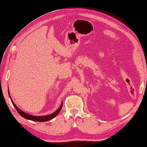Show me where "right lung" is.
Masks as SVG:
<instances>
[{
	"label": "right lung",
	"instance_id": "obj_1",
	"mask_svg": "<svg viewBox=\"0 0 147 147\" xmlns=\"http://www.w3.org/2000/svg\"><path fill=\"white\" fill-rule=\"evenodd\" d=\"M8 93H9V97H10V98H11V100L12 103V104H13V105L14 106V107L16 108V111L18 112V114H20L21 116L24 117V119H28V120L33 121H37V122H45V121H50V120L52 119L53 118H54L56 116V115H57L59 113V112H61V109L62 107V103L61 106L59 107V108L57 109V111H55L54 113H52L51 114H49V115H42V116H35V115H33L25 113V112L22 111L21 109H19L17 107V106L15 105L14 102L12 101V98L11 97L10 93H9V91H8Z\"/></svg>",
	"mask_w": 147,
	"mask_h": 147
}]
</instances>
